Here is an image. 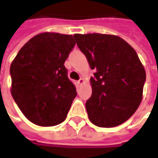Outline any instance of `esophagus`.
<instances>
[{"instance_id":"34e87169","label":"esophagus","mask_w":158,"mask_h":158,"mask_svg":"<svg viewBox=\"0 0 158 158\" xmlns=\"http://www.w3.org/2000/svg\"><path fill=\"white\" fill-rule=\"evenodd\" d=\"M85 79H83V78H81V79L79 80V85H84V84H85Z\"/></svg>"}]
</instances>
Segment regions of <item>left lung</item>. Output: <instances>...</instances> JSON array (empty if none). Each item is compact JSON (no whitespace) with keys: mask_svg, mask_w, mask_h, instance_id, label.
Returning <instances> with one entry per match:
<instances>
[{"mask_svg":"<svg viewBox=\"0 0 158 158\" xmlns=\"http://www.w3.org/2000/svg\"><path fill=\"white\" fill-rule=\"evenodd\" d=\"M74 39L90 69L92 95L85 103L93 124L112 128L135 113L142 101L146 70L136 52L119 36L75 34Z\"/></svg>","mask_w":158,"mask_h":158,"instance_id":"left-lung-1","label":"left lung"}]
</instances>
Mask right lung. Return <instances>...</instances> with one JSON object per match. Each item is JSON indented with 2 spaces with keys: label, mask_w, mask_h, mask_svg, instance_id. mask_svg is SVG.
Returning a JSON list of instances; mask_svg holds the SVG:
<instances>
[{
  "label": "right lung",
  "mask_w": 158,
  "mask_h": 158,
  "mask_svg": "<svg viewBox=\"0 0 158 158\" xmlns=\"http://www.w3.org/2000/svg\"><path fill=\"white\" fill-rule=\"evenodd\" d=\"M74 45L71 35L41 33L12 62L11 94L26 118L36 125H57L67 118L77 92L64 62Z\"/></svg>",
  "instance_id": "obj_1"
}]
</instances>
